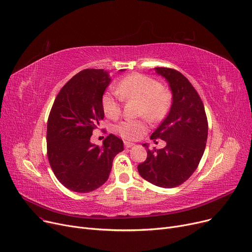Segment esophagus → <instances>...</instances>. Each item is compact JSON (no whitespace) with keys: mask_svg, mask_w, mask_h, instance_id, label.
I'll list each match as a JSON object with an SVG mask.
<instances>
[{"mask_svg":"<svg viewBox=\"0 0 252 252\" xmlns=\"http://www.w3.org/2000/svg\"><path fill=\"white\" fill-rule=\"evenodd\" d=\"M124 146H125V148L129 149V148H131V147H133L134 143H133V142H129V141H124Z\"/></svg>","mask_w":252,"mask_h":252,"instance_id":"obj_1","label":"esophagus"}]
</instances>
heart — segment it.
<instances>
[{
	"instance_id": "b5f03b06",
	"label": "heart",
	"mask_w": 252,
	"mask_h": 252,
	"mask_svg": "<svg viewBox=\"0 0 252 252\" xmlns=\"http://www.w3.org/2000/svg\"><path fill=\"white\" fill-rule=\"evenodd\" d=\"M116 96L105 93L102 96V109L106 117L115 119L121 114V101L136 100L140 102L139 114L149 121L160 122L168 114L172 96L171 93L162 88L161 83L145 75L132 74L120 81L116 87ZM147 130V123L142 120H125L119 123L116 131L124 139L136 140Z\"/></svg>"
}]
</instances>
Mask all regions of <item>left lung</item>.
Returning a JSON list of instances; mask_svg holds the SVG:
<instances>
[{
  "mask_svg": "<svg viewBox=\"0 0 252 252\" xmlns=\"http://www.w3.org/2000/svg\"><path fill=\"white\" fill-rule=\"evenodd\" d=\"M168 82L172 93L170 111L151 138L166 141L163 149L147 148V160L137 169L142 178L161 188H175L194 173L205 151L208 123L205 109L189 81L179 71L155 67Z\"/></svg>",
  "mask_w": 252,
  "mask_h": 252,
  "instance_id": "left-lung-1",
  "label": "left lung"
}]
</instances>
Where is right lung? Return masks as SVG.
I'll return each mask as SVG.
<instances>
[{
    "label": "right lung",
    "instance_id": "1",
    "mask_svg": "<svg viewBox=\"0 0 252 252\" xmlns=\"http://www.w3.org/2000/svg\"><path fill=\"white\" fill-rule=\"evenodd\" d=\"M110 83L106 70H81L59 91L48 118V160L58 181L77 193L101 187L115 156L124 150L122 139L114 134L106 136L100 148L90 141L104 117L102 95Z\"/></svg>",
    "mask_w": 252,
    "mask_h": 252
}]
</instances>
